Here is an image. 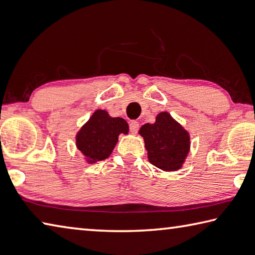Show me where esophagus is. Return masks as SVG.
<instances>
[{"instance_id": "esophagus-1", "label": "esophagus", "mask_w": 255, "mask_h": 255, "mask_svg": "<svg viewBox=\"0 0 255 255\" xmlns=\"http://www.w3.org/2000/svg\"><path fill=\"white\" fill-rule=\"evenodd\" d=\"M138 128H140V124L136 121H132L129 123V131H131L132 134H135L138 131Z\"/></svg>"}]
</instances>
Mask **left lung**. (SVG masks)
<instances>
[{"mask_svg":"<svg viewBox=\"0 0 255 255\" xmlns=\"http://www.w3.org/2000/svg\"><path fill=\"white\" fill-rule=\"evenodd\" d=\"M138 133L150 163L166 172L181 169L190 151V135L169 113H158L155 122L144 124Z\"/></svg>","mask_w":255,"mask_h":255,"instance_id":"1","label":"left lung"}]
</instances>
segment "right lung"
<instances>
[{
	"label": "right lung",
	"mask_w": 255,
	"mask_h": 255,
	"mask_svg": "<svg viewBox=\"0 0 255 255\" xmlns=\"http://www.w3.org/2000/svg\"><path fill=\"white\" fill-rule=\"evenodd\" d=\"M121 133H128L126 120L97 110L76 134V146L89 163L102 161L111 154Z\"/></svg>",
	"instance_id": "obj_1"
}]
</instances>
